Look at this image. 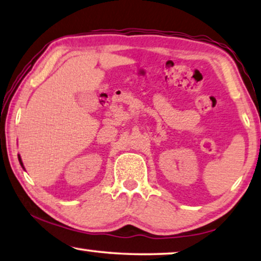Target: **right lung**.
<instances>
[{"instance_id": "obj_1", "label": "right lung", "mask_w": 261, "mask_h": 261, "mask_svg": "<svg viewBox=\"0 0 261 261\" xmlns=\"http://www.w3.org/2000/svg\"><path fill=\"white\" fill-rule=\"evenodd\" d=\"M18 161H20L21 166H22V167H23V164H22V160H21V156H20V155H18ZM23 168H24V167H23Z\"/></svg>"}]
</instances>
